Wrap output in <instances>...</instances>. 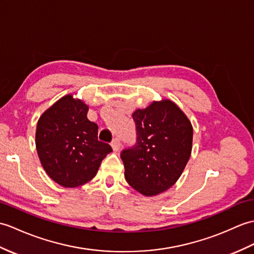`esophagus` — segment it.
I'll return each mask as SVG.
<instances>
[{"label":"esophagus","instance_id":"1","mask_svg":"<svg viewBox=\"0 0 254 254\" xmlns=\"http://www.w3.org/2000/svg\"><path fill=\"white\" fill-rule=\"evenodd\" d=\"M120 146H121V143H120V139H119V138H118V137L114 138V139H113V141H111V147H113V149H114L115 151H117V150H119V149H120Z\"/></svg>","mask_w":254,"mask_h":254}]
</instances>
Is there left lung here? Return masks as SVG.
I'll return each instance as SVG.
<instances>
[{
  "label": "left lung",
  "instance_id": "1",
  "mask_svg": "<svg viewBox=\"0 0 254 254\" xmlns=\"http://www.w3.org/2000/svg\"><path fill=\"white\" fill-rule=\"evenodd\" d=\"M136 143L121 150L129 186L145 196L172 187L190 157L192 127L171 100L154 102L132 115Z\"/></svg>",
  "mask_w": 254,
  "mask_h": 254
}]
</instances>
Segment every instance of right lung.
I'll return each mask as SVG.
<instances>
[{
  "label": "right lung",
  "mask_w": 254,
  "mask_h": 254,
  "mask_svg": "<svg viewBox=\"0 0 254 254\" xmlns=\"http://www.w3.org/2000/svg\"><path fill=\"white\" fill-rule=\"evenodd\" d=\"M88 107L67 95L40 117L35 145L45 172L64 187H78L96 175L113 151L97 138L98 126L87 119Z\"/></svg>",
  "instance_id": "obj_1"
}]
</instances>
